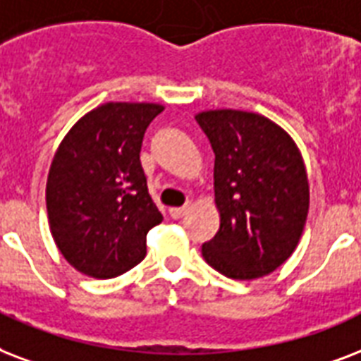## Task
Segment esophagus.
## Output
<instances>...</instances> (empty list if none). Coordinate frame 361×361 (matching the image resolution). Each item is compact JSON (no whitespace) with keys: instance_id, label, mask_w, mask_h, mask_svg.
Here are the masks:
<instances>
[{"instance_id":"34e87169","label":"esophagus","mask_w":361,"mask_h":361,"mask_svg":"<svg viewBox=\"0 0 361 361\" xmlns=\"http://www.w3.org/2000/svg\"><path fill=\"white\" fill-rule=\"evenodd\" d=\"M190 211V207H173V209H169V214H171V219L178 220V219H183L184 214Z\"/></svg>"}]
</instances>
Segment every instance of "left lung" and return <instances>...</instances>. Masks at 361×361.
I'll return each mask as SVG.
<instances>
[{"label":"left lung","mask_w":361,"mask_h":361,"mask_svg":"<svg viewBox=\"0 0 361 361\" xmlns=\"http://www.w3.org/2000/svg\"><path fill=\"white\" fill-rule=\"evenodd\" d=\"M214 152L220 228L201 254L228 279L252 281L281 267L309 214L303 156L286 130L264 114L214 109L195 114Z\"/></svg>","instance_id":"1"}]
</instances>
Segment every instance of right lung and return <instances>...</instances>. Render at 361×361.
<instances>
[{"label": "right lung", "instance_id": "right-lung-1", "mask_svg": "<svg viewBox=\"0 0 361 361\" xmlns=\"http://www.w3.org/2000/svg\"><path fill=\"white\" fill-rule=\"evenodd\" d=\"M160 103L109 102L73 124L47 178L50 233L82 275L113 279L147 254V233L161 212L147 188L141 145Z\"/></svg>", "mask_w": 361, "mask_h": 361}]
</instances>
